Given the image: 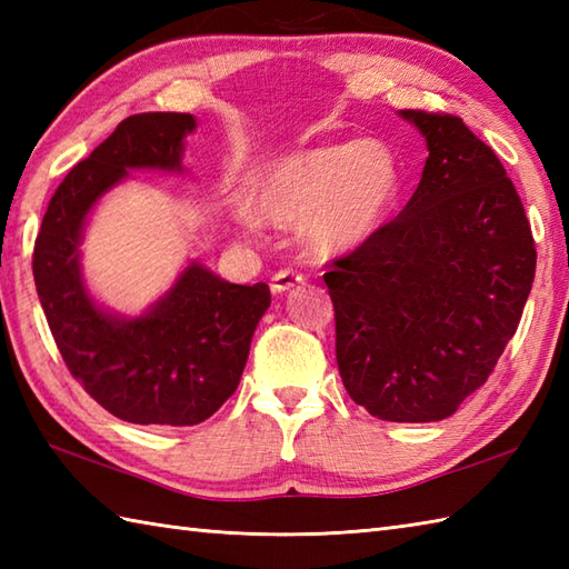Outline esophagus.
<instances>
[{"instance_id":"34e87169","label":"esophagus","mask_w":569,"mask_h":569,"mask_svg":"<svg viewBox=\"0 0 569 569\" xmlns=\"http://www.w3.org/2000/svg\"><path fill=\"white\" fill-rule=\"evenodd\" d=\"M303 281H306L303 273H298V271H293V269H281V271L273 273L271 288H273V293H286V291H291L293 286L303 283Z\"/></svg>"}]
</instances>
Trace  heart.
<instances>
[{
  "label": "heart",
  "instance_id": "b5f03b06",
  "mask_svg": "<svg viewBox=\"0 0 569 569\" xmlns=\"http://www.w3.org/2000/svg\"><path fill=\"white\" fill-rule=\"evenodd\" d=\"M401 192V166L381 141H345L303 149L261 166L249 180V202L259 217L298 222L320 253H347L379 232ZM239 222L257 227L241 208Z\"/></svg>",
  "mask_w": 569,
  "mask_h": 569
}]
</instances>
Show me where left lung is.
<instances>
[{
    "label": "left lung",
    "mask_w": 569,
    "mask_h": 569,
    "mask_svg": "<svg viewBox=\"0 0 569 569\" xmlns=\"http://www.w3.org/2000/svg\"><path fill=\"white\" fill-rule=\"evenodd\" d=\"M398 114L430 151L413 198L322 278L352 401L381 420L432 422L489 379L516 335L536 241L506 168L462 119Z\"/></svg>",
    "instance_id": "1"
}]
</instances>
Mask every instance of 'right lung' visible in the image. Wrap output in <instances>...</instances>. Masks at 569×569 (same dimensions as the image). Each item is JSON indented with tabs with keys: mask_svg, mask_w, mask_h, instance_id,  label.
Here are the masks:
<instances>
[{
	"mask_svg": "<svg viewBox=\"0 0 569 569\" xmlns=\"http://www.w3.org/2000/svg\"><path fill=\"white\" fill-rule=\"evenodd\" d=\"M196 117H127L53 192L33 244V281L68 371L112 416L137 426H198L237 391L266 283L237 286L192 261L139 318L102 310L80 276L88 212L131 168L183 171Z\"/></svg>",
	"mask_w": 569,
	"mask_h": 569,
	"instance_id": "right-lung-1",
	"label": "right lung"
}]
</instances>
